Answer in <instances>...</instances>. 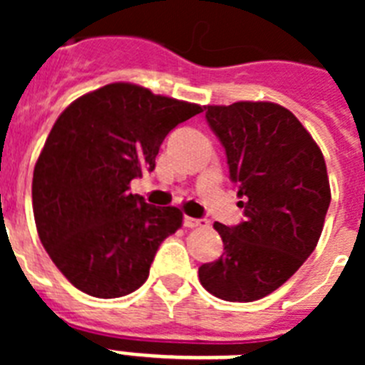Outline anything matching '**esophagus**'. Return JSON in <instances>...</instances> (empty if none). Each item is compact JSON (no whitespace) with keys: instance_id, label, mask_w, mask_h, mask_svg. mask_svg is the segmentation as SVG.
<instances>
[{"instance_id":"34e87169","label":"esophagus","mask_w":365,"mask_h":365,"mask_svg":"<svg viewBox=\"0 0 365 365\" xmlns=\"http://www.w3.org/2000/svg\"><path fill=\"white\" fill-rule=\"evenodd\" d=\"M185 227L186 228H205V227H208V221H206V219L185 217Z\"/></svg>"}]
</instances>
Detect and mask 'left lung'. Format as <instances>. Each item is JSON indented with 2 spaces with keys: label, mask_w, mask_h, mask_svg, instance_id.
Instances as JSON below:
<instances>
[{
  "label": "left lung",
  "mask_w": 365,
  "mask_h": 365,
  "mask_svg": "<svg viewBox=\"0 0 365 365\" xmlns=\"http://www.w3.org/2000/svg\"><path fill=\"white\" fill-rule=\"evenodd\" d=\"M205 109L240 186L245 221L214 222L225 252L199 267V282L227 302H254L282 287L316 248L331 202L327 168L314 138L283 106Z\"/></svg>",
  "instance_id": "obj_1"
}]
</instances>
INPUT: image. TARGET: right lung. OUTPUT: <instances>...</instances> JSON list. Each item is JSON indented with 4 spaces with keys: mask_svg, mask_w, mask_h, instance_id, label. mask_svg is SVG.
I'll return each mask as SVG.
<instances>
[{
    "mask_svg": "<svg viewBox=\"0 0 365 365\" xmlns=\"http://www.w3.org/2000/svg\"><path fill=\"white\" fill-rule=\"evenodd\" d=\"M202 108L108 83L63 109L32 175L38 235L58 270L95 298L137 291L168 235L182 225L175 206H151L130 182L153 172L166 135Z\"/></svg>",
    "mask_w": 365,
    "mask_h": 365,
    "instance_id": "obj_1",
    "label": "right lung"
}]
</instances>
